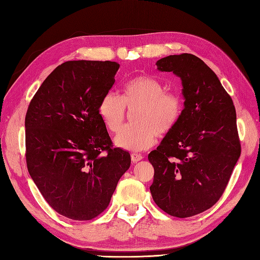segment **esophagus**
<instances>
[{
	"label": "esophagus",
	"mask_w": 260,
	"mask_h": 260,
	"mask_svg": "<svg viewBox=\"0 0 260 260\" xmlns=\"http://www.w3.org/2000/svg\"><path fill=\"white\" fill-rule=\"evenodd\" d=\"M143 159V156L140 153H131V160L132 162H138Z\"/></svg>",
	"instance_id": "1"
}]
</instances>
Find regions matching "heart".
Masks as SVG:
<instances>
[{
	"label": "heart",
	"mask_w": 260,
	"mask_h": 260,
	"mask_svg": "<svg viewBox=\"0 0 260 260\" xmlns=\"http://www.w3.org/2000/svg\"><path fill=\"white\" fill-rule=\"evenodd\" d=\"M126 110L135 111L134 124L123 128L115 143L125 150L142 151L151 148L157 136H167L175 128L183 112V100L179 93L167 91L159 79L140 75L125 82L121 97L112 91L105 93L98 108L111 134L121 129Z\"/></svg>",
	"instance_id": "1"
}]
</instances>
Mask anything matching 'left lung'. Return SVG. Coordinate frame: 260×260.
I'll use <instances>...</instances> for the list:
<instances>
[{
	"label": "left lung",
	"mask_w": 260,
	"mask_h": 260,
	"mask_svg": "<svg viewBox=\"0 0 260 260\" xmlns=\"http://www.w3.org/2000/svg\"><path fill=\"white\" fill-rule=\"evenodd\" d=\"M156 66L179 76L185 101L178 124L148 156L154 168L150 191L171 216L191 217L220 199L240 156L235 106L195 55H170Z\"/></svg>",
	"instance_id": "obj_1"
}]
</instances>
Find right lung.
<instances>
[{"label":"right lung","instance_id":"add662e5","mask_svg":"<svg viewBox=\"0 0 260 260\" xmlns=\"http://www.w3.org/2000/svg\"><path fill=\"white\" fill-rule=\"evenodd\" d=\"M118 69V62L109 60L66 61L29 103L27 170L49 206L67 218L97 217L130 168L129 152L113 147L98 111Z\"/></svg>","mask_w":260,"mask_h":260}]
</instances>
